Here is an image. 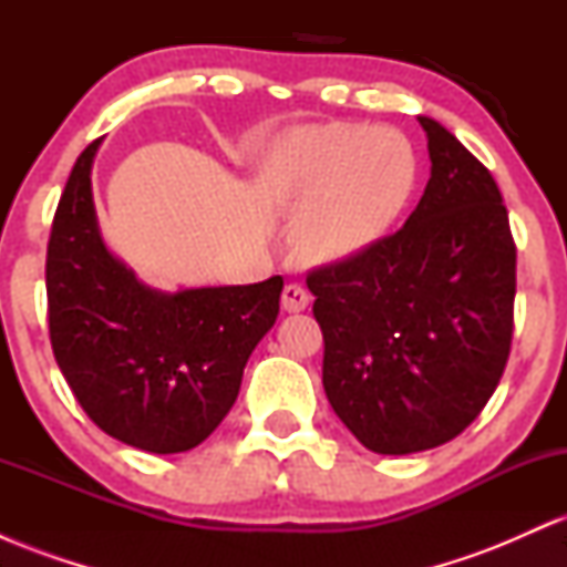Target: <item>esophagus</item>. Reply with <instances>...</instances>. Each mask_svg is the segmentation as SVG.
I'll list each match as a JSON object with an SVG mask.
<instances>
[{"label":"esophagus","instance_id":"1","mask_svg":"<svg viewBox=\"0 0 567 567\" xmlns=\"http://www.w3.org/2000/svg\"><path fill=\"white\" fill-rule=\"evenodd\" d=\"M309 301H311L309 290L301 288V285H285L282 309L288 311V315H298V311H303L306 306H309Z\"/></svg>","mask_w":567,"mask_h":567}]
</instances>
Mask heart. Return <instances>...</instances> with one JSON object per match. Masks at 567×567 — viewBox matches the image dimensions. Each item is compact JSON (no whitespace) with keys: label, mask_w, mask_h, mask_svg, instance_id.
I'll return each instance as SVG.
<instances>
[{"label":"heart","mask_w":567,"mask_h":567,"mask_svg":"<svg viewBox=\"0 0 567 567\" xmlns=\"http://www.w3.org/2000/svg\"><path fill=\"white\" fill-rule=\"evenodd\" d=\"M271 192L296 213L306 258L341 264L379 245L402 216L419 181L415 148L400 130L298 127L271 159Z\"/></svg>","instance_id":"1"}]
</instances>
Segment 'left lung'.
<instances>
[{"instance_id":"obj_1","label":"left lung","mask_w":567,"mask_h":567,"mask_svg":"<svg viewBox=\"0 0 567 567\" xmlns=\"http://www.w3.org/2000/svg\"><path fill=\"white\" fill-rule=\"evenodd\" d=\"M432 175L400 231L311 271L322 386L368 451L408 455L464 432L512 343L514 250L504 199L451 130L419 114Z\"/></svg>"}]
</instances>
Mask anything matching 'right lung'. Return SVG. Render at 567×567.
Masks as SVG:
<instances>
[{
  "instance_id": "obj_1",
  "label": "right lung",
  "mask_w": 567,
  "mask_h": 567,
  "mask_svg": "<svg viewBox=\"0 0 567 567\" xmlns=\"http://www.w3.org/2000/svg\"><path fill=\"white\" fill-rule=\"evenodd\" d=\"M93 141L74 162L48 245L50 341L84 413L146 453L197 447L226 419L282 277L157 290L109 250L93 199Z\"/></svg>"
}]
</instances>
